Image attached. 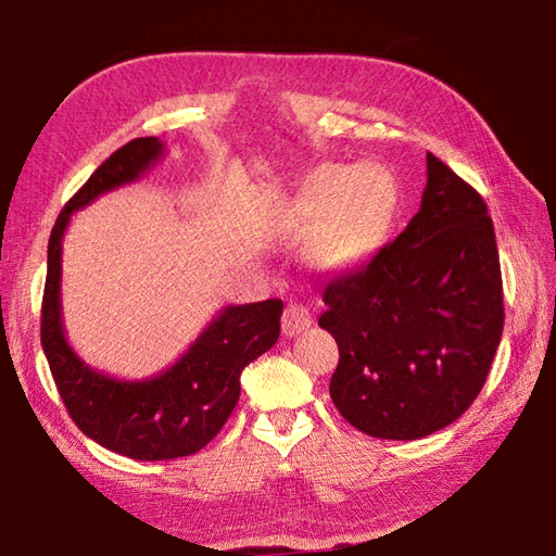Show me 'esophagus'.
<instances>
[{
	"mask_svg": "<svg viewBox=\"0 0 556 556\" xmlns=\"http://www.w3.org/2000/svg\"><path fill=\"white\" fill-rule=\"evenodd\" d=\"M312 324H314V316L304 304H289L285 308V316H281V333L287 338H294L301 331H306Z\"/></svg>",
	"mask_w": 556,
	"mask_h": 556,
	"instance_id": "esophagus-1",
	"label": "esophagus"
}]
</instances>
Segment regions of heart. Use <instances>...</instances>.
<instances>
[{
    "label": "heart",
    "mask_w": 556,
    "mask_h": 556,
    "mask_svg": "<svg viewBox=\"0 0 556 556\" xmlns=\"http://www.w3.org/2000/svg\"><path fill=\"white\" fill-rule=\"evenodd\" d=\"M394 208L390 174L365 166H324L296 201V223L312 228L308 260L318 269L353 265L378 244Z\"/></svg>",
    "instance_id": "1"
}]
</instances>
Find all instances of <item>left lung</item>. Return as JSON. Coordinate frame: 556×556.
Here are the masks:
<instances>
[{"instance_id":"1","label":"left lung","mask_w":556,"mask_h":556,"mask_svg":"<svg viewBox=\"0 0 556 556\" xmlns=\"http://www.w3.org/2000/svg\"><path fill=\"white\" fill-rule=\"evenodd\" d=\"M318 326L338 343L331 400L355 429L412 441L464 414L503 336L493 220L473 186L427 154L421 205L397 240L326 281Z\"/></svg>"}]
</instances>
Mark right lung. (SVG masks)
Segmentation results:
<instances>
[{
	"mask_svg": "<svg viewBox=\"0 0 556 556\" xmlns=\"http://www.w3.org/2000/svg\"><path fill=\"white\" fill-rule=\"evenodd\" d=\"M164 156L156 137L119 147L65 203L49 240L41 345L55 388L83 434L137 460L191 456L218 434L240 397V372L279 338L281 299L225 306L166 370L144 380L100 372L73 351L61 312L63 235L71 215L102 193L135 184Z\"/></svg>",
	"mask_w": 556,
	"mask_h": 556,
	"instance_id": "add662e5",
	"label": "right lung"
}]
</instances>
